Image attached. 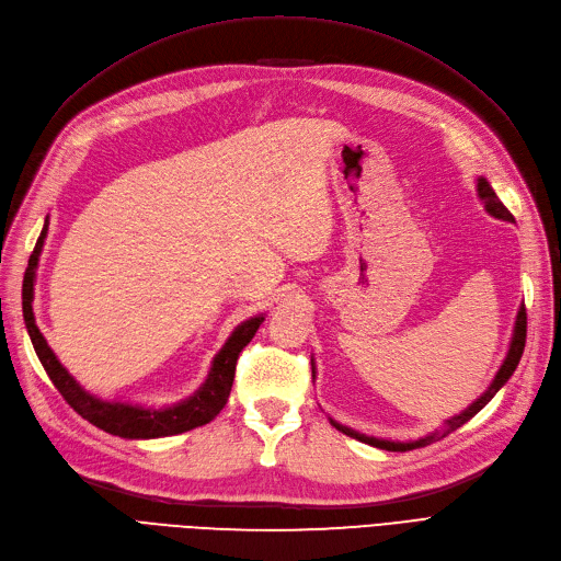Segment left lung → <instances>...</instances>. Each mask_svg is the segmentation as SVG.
I'll return each mask as SVG.
<instances>
[{"label":"left lung","instance_id":"8db88e82","mask_svg":"<svg viewBox=\"0 0 561 561\" xmlns=\"http://www.w3.org/2000/svg\"><path fill=\"white\" fill-rule=\"evenodd\" d=\"M478 196H480V201H482L484 210H486L491 217L503 219V222H515V217L511 215V210H507V208L503 206V203H501L499 196H496V192L491 190V184H489L486 178H482V175L478 178ZM524 342H526V309H524V304H522L517 316H515V328H513V336H511V346H507V353H505V358H503V363H501V367H499V371H496V377L491 379V383L486 386L484 393H482L478 400H474V402H470V404L466 407V410H461L458 414L449 416V419L445 421L443 428L433 431V433H428V435H423V437H419V439H383V437H375V435H365V433L353 431V428L344 426V423H339V421H334V419H330V423H332V426H334L336 431H342L344 435H348V437H353V439H360V443H365V445L386 449V451H412V449H419V447H426V445L435 443V439L454 433L456 428H461L463 423H468L474 414H478V412L482 410V407H484L491 398H494V396L499 393V390L507 383V379L513 377V371H515L517 365H519V358H522V353H524ZM311 367H313V377H316V363H313V358H311Z\"/></svg>","mask_w":561,"mask_h":561}]
</instances>
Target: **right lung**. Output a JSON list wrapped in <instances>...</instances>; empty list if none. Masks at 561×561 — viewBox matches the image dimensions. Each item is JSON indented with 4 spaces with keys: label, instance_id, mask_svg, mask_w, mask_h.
Masks as SVG:
<instances>
[{
    "label": "right lung",
    "instance_id": "add662e5",
    "mask_svg": "<svg viewBox=\"0 0 561 561\" xmlns=\"http://www.w3.org/2000/svg\"><path fill=\"white\" fill-rule=\"evenodd\" d=\"M46 233H48V217L44 222L42 236L37 239L35 252L30 254V262L25 268L23 320H25L27 334L32 339V346H35L37 358L46 369V375L60 390V396L70 402V407H75V412L81 414L89 423H93V426H98L100 431L126 437V439H154V437L180 435L192 428L206 426V423H210L219 412H222V407L227 404L231 393L239 353L250 344V339L260 330L266 313L252 316L243 320L241 325L233 328L225 346L215 353L206 381H203L190 398H184L175 404H165V407H147L138 402L98 398L91 393V390L83 388L70 371H67V367L58 360V355L48 346L44 334L37 328L32 301H35L37 266H39V254L44 250Z\"/></svg>",
    "mask_w": 561,
    "mask_h": 561
}]
</instances>
